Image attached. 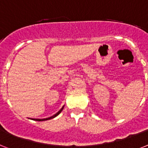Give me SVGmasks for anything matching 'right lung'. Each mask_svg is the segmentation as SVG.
Listing matches in <instances>:
<instances>
[{
  "instance_id": "1",
  "label": "right lung",
  "mask_w": 148,
  "mask_h": 148,
  "mask_svg": "<svg viewBox=\"0 0 148 148\" xmlns=\"http://www.w3.org/2000/svg\"><path fill=\"white\" fill-rule=\"evenodd\" d=\"M63 108H64V106L62 108L59 110V111H58V112L56 113V114H54V115H53L52 116H50V117H48V118H44V119H32V120H36V121H44V120H50V119H53L54 118V117H56V116H57L58 115H59V114H60L61 112H62V110H63Z\"/></svg>"
}]
</instances>
